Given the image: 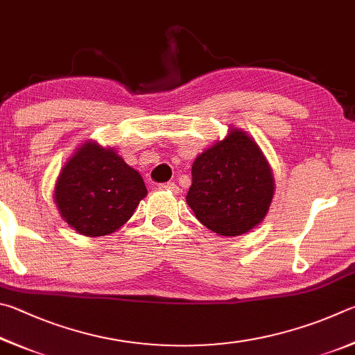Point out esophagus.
Returning <instances> with one entry per match:
<instances>
[{
	"label": "esophagus",
	"instance_id": "1",
	"mask_svg": "<svg viewBox=\"0 0 355 355\" xmlns=\"http://www.w3.org/2000/svg\"><path fill=\"white\" fill-rule=\"evenodd\" d=\"M159 187L162 189V190H168V191H171V193H179V187L174 182H166V184H160Z\"/></svg>",
	"mask_w": 355,
	"mask_h": 355
}]
</instances>
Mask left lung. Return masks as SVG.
<instances>
[{
  "mask_svg": "<svg viewBox=\"0 0 355 355\" xmlns=\"http://www.w3.org/2000/svg\"><path fill=\"white\" fill-rule=\"evenodd\" d=\"M268 159L252 137L229 128L223 140L195 159L187 204L216 235L239 237L259 226L275 196Z\"/></svg>",
  "mask_w": 355,
  "mask_h": 355,
  "instance_id": "8db88e82",
  "label": "left lung"
}]
</instances>
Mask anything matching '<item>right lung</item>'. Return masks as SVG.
Segmentation results:
<instances>
[{"label": "right lung", "instance_id": "add662e5", "mask_svg": "<svg viewBox=\"0 0 355 355\" xmlns=\"http://www.w3.org/2000/svg\"><path fill=\"white\" fill-rule=\"evenodd\" d=\"M146 193L141 174L114 148L87 140L62 166L53 198L71 229L103 237L126 225Z\"/></svg>", "mask_w": 355, "mask_h": 355}]
</instances>
